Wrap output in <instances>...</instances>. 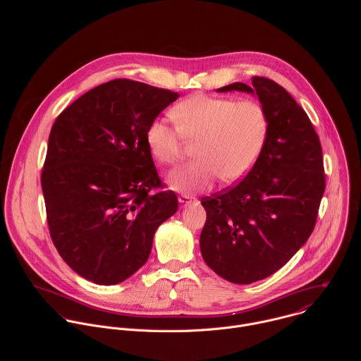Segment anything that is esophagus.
<instances>
[{
	"instance_id": "1",
	"label": "esophagus",
	"mask_w": 361,
	"mask_h": 361,
	"mask_svg": "<svg viewBox=\"0 0 361 361\" xmlns=\"http://www.w3.org/2000/svg\"><path fill=\"white\" fill-rule=\"evenodd\" d=\"M178 201L181 202V205H188V204H191V202H195V198L191 197V195H187V194H181V195L178 197Z\"/></svg>"
}]
</instances>
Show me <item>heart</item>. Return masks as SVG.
<instances>
[{
    "label": "heart",
    "instance_id": "b5f03b06",
    "mask_svg": "<svg viewBox=\"0 0 361 361\" xmlns=\"http://www.w3.org/2000/svg\"><path fill=\"white\" fill-rule=\"evenodd\" d=\"M176 124L152 120L145 142L154 160L174 166L183 154V138L197 141L195 161L169 176L170 185L183 192L210 188L220 177L231 183L243 178L263 149L269 117L262 102L231 97L191 95L173 109Z\"/></svg>",
    "mask_w": 361,
    "mask_h": 361
}]
</instances>
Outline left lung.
Returning <instances> with one entry per match:
<instances>
[{
  "label": "left lung",
  "instance_id": "1",
  "mask_svg": "<svg viewBox=\"0 0 361 361\" xmlns=\"http://www.w3.org/2000/svg\"><path fill=\"white\" fill-rule=\"evenodd\" d=\"M219 91L255 92L269 117L252 169L234 187L201 198L207 212L200 235L204 262L235 284L280 270L314 230L326 190L320 138L305 111L276 81L252 77Z\"/></svg>",
  "mask_w": 361,
  "mask_h": 361
}]
</instances>
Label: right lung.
I'll list each match as a JSON object with an SVG mask.
<instances>
[{"label": "right lung", "instance_id": "obj_1", "mask_svg": "<svg viewBox=\"0 0 361 361\" xmlns=\"http://www.w3.org/2000/svg\"><path fill=\"white\" fill-rule=\"evenodd\" d=\"M178 97L117 78L75 99L51 128L41 173L49 235L95 284L121 283L142 267L154 233L178 209L145 142L148 124Z\"/></svg>", "mask_w": 361, "mask_h": 361}]
</instances>
